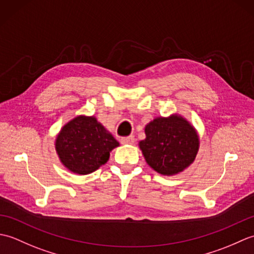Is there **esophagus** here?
<instances>
[{
	"instance_id": "1",
	"label": "esophagus",
	"mask_w": 254,
	"mask_h": 254,
	"mask_svg": "<svg viewBox=\"0 0 254 254\" xmlns=\"http://www.w3.org/2000/svg\"><path fill=\"white\" fill-rule=\"evenodd\" d=\"M134 141H135V138H134L133 135L126 136V137H122L121 138V143L122 144H133Z\"/></svg>"
}]
</instances>
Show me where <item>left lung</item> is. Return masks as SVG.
<instances>
[{"instance_id":"8db88e82","label":"left lung","mask_w":254,"mask_h":254,"mask_svg":"<svg viewBox=\"0 0 254 254\" xmlns=\"http://www.w3.org/2000/svg\"><path fill=\"white\" fill-rule=\"evenodd\" d=\"M146 138L139 142L145 159L161 175H176L193 163L198 149L194 128L185 119L157 118L145 127Z\"/></svg>"}]
</instances>
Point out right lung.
<instances>
[{"mask_svg": "<svg viewBox=\"0 0 254 254\" xmlns=\"http://www.w3.org/2000/svg\"><path fill=\"white\" fill-rule=\"evenodd\" d=\"M119 146L94 117L79 116L63 127L56 148L62 164L74 174L88 175L105 165Z\"/></svg>", "mask_w": 254, "mask_h": 254, "instance_id": "add662e5", "label": "right lung"}]
</instances>
